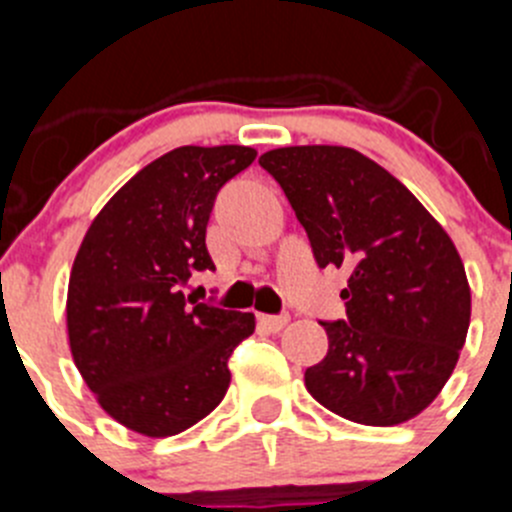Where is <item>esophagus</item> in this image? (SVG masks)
Instances as JSON below:
<instances>
[{
	"label": "esophagus",
	"mask_w": 512,
	"mask_h": 512,
	"mask_svg": "<svg viewBox=\"0 0 512 512\" xmlns=\"http://www.w3.org/2000/svg\"><path fill=\"white\" fill-rule=\"evenodd\" d=\"M259 323L264 325V328H269L271 333H279V330L289 323V318L287 315H259Z\"/></svg>",
	"instance_id": "obj_1"
}]
</instances>
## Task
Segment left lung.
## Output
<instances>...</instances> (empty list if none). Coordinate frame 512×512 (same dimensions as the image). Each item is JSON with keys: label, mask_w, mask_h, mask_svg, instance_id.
Listing matches in <instances>:
<instances>
[{"label": "left lung", "mask_w": 512, "mask_h": 512, "mask_svg": "<svg viewBox=\"0 0 512 512\" xmlns=\"http://www.w3.org/2000/svg\"><path fill=\"white\" fill-rule=\"evenodd\" d=\"M259 164L279 182L320 266L346 269V320L305 387L330 413L400 425L449 382L472 292L449 233L387 169L346 146H287Z\"/></svg>", "instance_id": "obj_1"}]
</instances>
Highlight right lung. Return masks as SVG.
Masks as SVG:
<instances>
[{
	"label": "right lung",
	"instance_id": "1",
	"mask_svg": "<svg viewBox=\"0 0 512 512\" xmlns=\"http://www.w3.org/2000/svg\"><path fill=\"white\" fill-rule=\"evenodd\" d=\"M248 146H182L138 171L89 225L66 297L74 364L110 418L166 438L210 415L253 312L193 302L182 287L215 269L205 246L212 202L253 164Z\"/></svg>",
	"mask_w": 512,
	"mask_h": 512
}]
</instances>
